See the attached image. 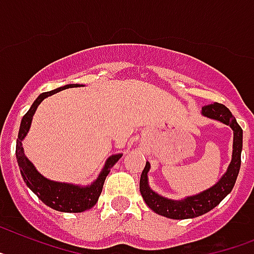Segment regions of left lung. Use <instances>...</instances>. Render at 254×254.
<instances>
[{
  "instance_id": "left-lung-1",
  "label": "left lung",
  "mask_w": 254,
  "mask_h": 254,
  "mask_svg": "<svg viewBox=\"0 0 254 254\" xmlns=\"http://www.w3.org/2000/svg\"><path fill=\"white\" fill-rule=\"evenodd\" d=\"M201 114L206 118L214 119L218 122L231 127L234 131V142H232V158L222 178L214 186L202 190L200 193L187 196L182 200H173V198L163 197L161 194L149 187L148 182V173L150 170V163L146 162L140 178V192L145 201V204L152 209L154 213L170 218V219H188L196 218L205 214L211 209H214L223 198L227 196L235 186L238 178L240 163H242V149H243V129L238 125L235 117L226 108L225 105L214 102L206 105L201 109Z\"/></svg>"
}]
</instances>
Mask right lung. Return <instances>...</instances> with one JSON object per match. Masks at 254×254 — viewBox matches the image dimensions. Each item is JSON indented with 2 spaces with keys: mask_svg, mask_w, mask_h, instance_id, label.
Segmentation results:
<instances>
[{
  "mask_svg": "<svg viewBox=\"0 0 254 254\" xmlns=\"http://www.w3.org/2000/svg\"><path fill=\"white\" fill-rule=\"evenodd\" d=\"M74 87H83V85L67 84L64 85V87L57 88L54 91L40 94L39 97L35 100L32 106L29 108L28 112L26 113V115L22 118L15 150L16 161H18L19 169H20V174H22L23 180L26 182L29 190H32L33 193L36 194L37 197L43 201L45 205H48L54 210L64 211V213H81V211H85L93 207L98 201L100 194H101L104 182L109 175V173H110V169L123 156L122 153H118V154H113V156L109 157L106 162H105L104 167H102L101 173L98 174L97 179L94 180L93 183L88 184V186L62 183V182L48 179L44 175H41L36 170V167L33 166V163L27 158L26 154H24V149H23L22 141L28 133L37 106L44 101V98L49 97L54 93H58V92L64 91V89H67V88Z\"/></svg>",
  "mask_w": 254,
  "mask_h": 254,
  "instance_id": "obj_1",
  "label": "right lung"
}]
</instances>
